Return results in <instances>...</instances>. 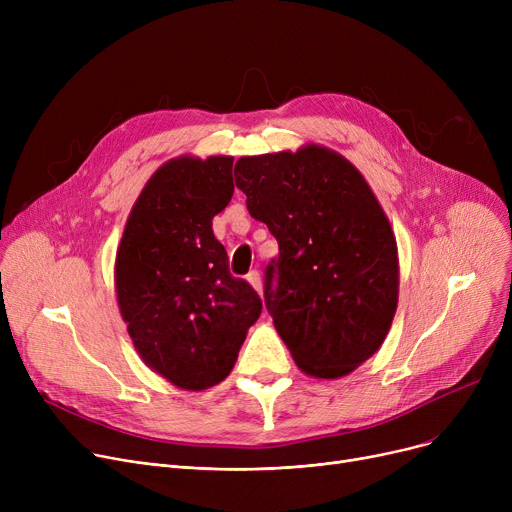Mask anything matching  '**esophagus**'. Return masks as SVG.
I'll use <instances>...</instances> for the list:
<instances>
[{
	"label": "esophagus",
	"mask_w": 512,
	"mask_h": 512,
	"mask_svg": "<svg viewBox=\"0 0 512 512\" xmlns=\"http://www.w3.org/2000/svg\"><path fill=\"white\" fill-rule=\"evenodd\" d=\"M247 282L261 294V290H263V286H261V276H259V272H251L249 276H247Z\"/></svg>",
	"instance_id": "1"
}]
</instances>
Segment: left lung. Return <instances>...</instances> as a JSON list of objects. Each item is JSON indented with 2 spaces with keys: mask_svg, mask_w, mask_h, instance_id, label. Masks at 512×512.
I'll list each match as a JSON object with an SVG mask.
<instances>
[{
  "mask_svg": "<svg viewBox=\"0 0 512 512\" xmlns=\"http://www.w3.org/2000/svg\"><path fill=\"white\" fill-rule=\"evenodd\" d=\"M247 209L276 236L265 305L297 367L336 380L378 353L398 305V247L363 174L324 145L236 161Z\"/></svg>",
  "mask_w": 512,
  "mask_h": 512,
  "instance_id": "1",
  "label": "left lung"
}]
</instances>
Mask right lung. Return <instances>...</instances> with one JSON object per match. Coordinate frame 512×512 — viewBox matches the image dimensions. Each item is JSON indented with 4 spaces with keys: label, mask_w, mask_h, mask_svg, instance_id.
<instances>
[{
    "label": "right lung",
    "mask_w": 512,
    "mask_h": 512,
    "mask_svg": "<svg viewBox=\"0 0 512 512\" xmlns=\"http://www.w3.org/2000/svg\"><path fill=\"white\" fill-rule=\"evenodd\" d=\"M234 157L180 155L159 166L134 201L116 251L120 315L143 363L180 390L226 380L259 294L232 278L211 220L232 199Z\"/></svg>",
    "instance_id": "add662e5"
}]
</instances>
